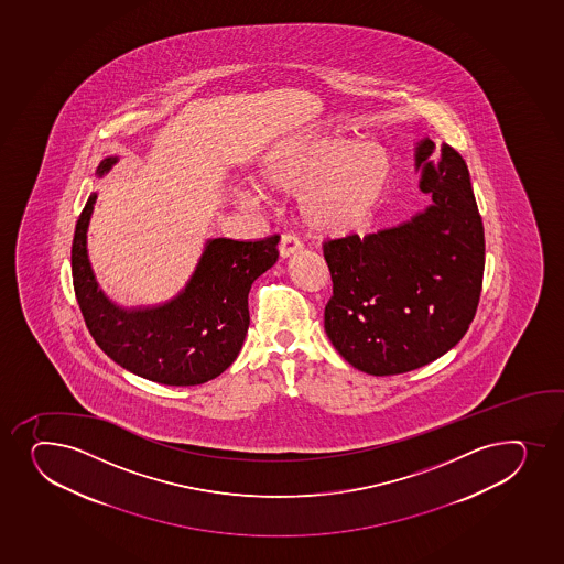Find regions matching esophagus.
<instances>
[{"mask_svg":"<svg viewBox=\"0 0 564 564\" xmlns=\"http://www.w3.org/2000/svg\"><path fill=\"white\" fill-rule=\"evenodd\" d=\"M302 251V243L297 242L296 237L285 235L279 242V257L281 259H291L292 254L300 253Z\"/></svg>","mask_w":564,"mask_h":564,"instance_id":"esophagus-1","label":"esophagus"}]
</instances>
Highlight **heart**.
I'll list each match as a JSON object with an SVG mask.
<instances>
[{"instance_id": "1", "label": "heart", "mask_w": 564, "mask_h": 564, "mask_svg": "<svg viewBox=\"0 0 564 564\" xmlns=\"http://www.w3.org/2000/svg\"><path fill=\"white\" fill-rule=\"evenodd\" d=\"M254 178L268 197H297V214L311 235L346 240L365 237L382 216L393 162L376 141L324 133L273 147L262 156ZM257 197L253 188L240 189L246 203Z\"/></svg>"}]
</instances>
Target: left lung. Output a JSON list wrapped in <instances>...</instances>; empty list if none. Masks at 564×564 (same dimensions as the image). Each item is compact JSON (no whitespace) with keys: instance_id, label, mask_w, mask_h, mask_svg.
Masks as SVG:
<instances>
[{"instance_id":"1","label":"left lung","mask_w":564,"mask_h":564,"mask_svg":"<svg viewBox=\"0 0 564 564\" xmlns=\"http://www.w3.org/2000/svg\"><path fill=\"white\" fill-rule=\"evenodd\" d=\"M415 143L419 188L432 205L404 224L324 246L334 296L332 345L358 370L402 375L460 343L479 305L485 227L466 162L443 143Z\"/></svg>"}]
</instances>
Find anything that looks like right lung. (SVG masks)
<instances>
[{
	"label": "right lung",
	"mask_w": 564,
	"mask_h": 564,
	"mask_svg": "<svg viewBox=\"0 0 564 564\" xmlns=\"http://www.w3.org/2000/svg\"><path fill=\"white\" fill-rule=\"evenodd\" d=\"M98 165L104 176L117 164ZM97 192L79 214L73 242L74 292L93 339L122 369L164 386H199L229 369L248 334V294L278 261V235L243 242L208 238L194 273L170 302L122 310L98 289L87 254Z\"/></svg>",
	"instance_id": "obj_1"
}]
</instances>
